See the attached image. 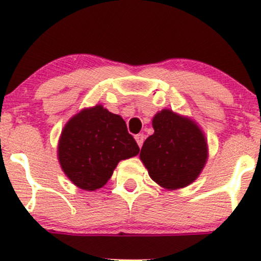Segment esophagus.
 I'll list each match as a JSON object with an SVG mask.
<instances>
[{
  "instance_id": "esophagus-1",
  "label": "esophagus",
  "mask_w": 261,
  "mask_h": 261,
  "mask_svg": "<svg viewBox=\"0 0 261 261\" xmlns=\"http://www.w3.org/2000/svg\"><path fill=\"white\" fill-rule=\"evenodd\" d=\"M135 140H136L137 145H139L140 147H142L143 141H145V135H143V134H139V135H136V136H135Z\"/></svg>"
}]
</instances>
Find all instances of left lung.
<instances>
[{
  "label": "left lung",
  "instance_id": "1",
  "mask_svg": "<svg viewBox=\"0 0 261 261\" xmlns=\"http://www.w3.org/2000/svg\"><path fill=\"white\" fill-rule=\"evenodd\" d=\"M154 134L146 139L140 158L161 187L180 189L200 174L207 158L205 136L195 122L172 110H162L152 121Z\"/></svg>",
  "mask_w": 261,
  "mask_h": 261
}]
</instances>
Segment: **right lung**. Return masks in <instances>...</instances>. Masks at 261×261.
I'll list each match as a JSON object with an SVG mask.
<instances>
[{"mask_svg":"<svg viewBox=\"0 0 261 261\" xmlns=\"http://www.w3.org/2000/svg\"><path fill=\"white\" fill-rule=\"evenodd\" d=\"M139 152L124 119L101 106L73 116L62 130L59 142L61 168L74 185L85 190L106 185L119 162Z\"/></svg>","mask_w":261,"mask_h":261,"instance_id":"obj_1","label":"right lung"}]
</instances>
